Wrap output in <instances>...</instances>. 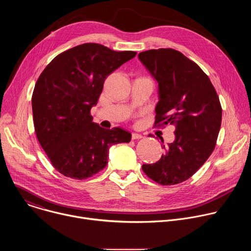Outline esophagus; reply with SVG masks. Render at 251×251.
I'll return each instance as SVG.
<instances>
[{
  "label": "esophagus",
  "instance_id": "34e87169",
  "mask_svg": "<svg viewBox=\"0 0 251 251\" xmlns=\"http://www.w3.org/2000/svg\"><path fill=\"white\" fill-rule=\"evenodd\" d=\"M143 138V136L141 134H138V133H132V139L133 140H136V139H141Z\"/></svg>",
  "mask_w": 251,
  "mask_h": 251
}]
</instances>
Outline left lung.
Listing matches in <instances>:
<instances>
[{
	"instance_id": "left-lung-1",
	"label": "left lung",
	"mask_w": 251,
	"mask_h": 251,
	"mask_svg": "<svg viewBox=\"0 0 251 251\" xmlns=\"http://www.w3.org/2000/svg\"><path fill=\"white\" fill-rule=\"evenodd\" d=\"M138 57L158 83L155 124L176 125L175 141L168 144L166 153L155 164L143 165L142 170L163 186L182 183L216 147L222 125L219 96L201 67L180 51L150 50Z\"/></svg>"
}]
</instances>
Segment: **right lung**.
Returning <instances> with one entry per match:
<instances>
[{
  "label": "right lung",
  "instance_id": "add662e5",
  "mask_svg": "<svg viewBox=\"0 0 251 251\" xmlns=\"http://www.w3.org/2000/svg\"><path fill=\"white\" fill-rule=\"evenodd\" d=\"M136 53L84 44L55 56L40 75L31 97L34 130L63 176L83 180L97 174L108 163L111 146L131 141L128 131L94 123L90 109L106 77Z\"/></svg>",
  "mask_w": 251,
  "mask_h": 251
}]
</instances>
